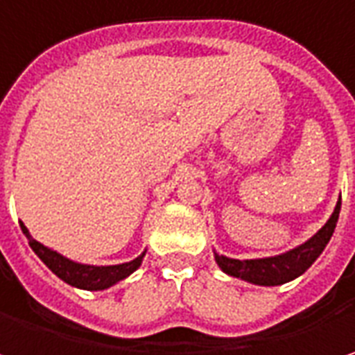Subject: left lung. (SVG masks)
I'll use <instances>...</instances> for the list:
<instances>
[{
  "label": "left lung",
  "mask_w": 355,
  "mask_h": 355,
  "mask_svg": "<svg viewBox=\"0 0 355 355\" xmlns=\"http://www.w3.org/2000/svg\"><path fill=\"white\" fill-rule=\"evenodd\" d=\"M340 208H342V200L336 202V208L328 218V223L324 224L312 239L302 242L292 250H286L282 254L268 256V258H252V260H236V258H228V256L214 252V260L224 274L240 278L244 282L256 286L286 284V282L302 276L316 262L318 256L324 252L326 244L330 242L331 234H334V228L338 224Z\"/></svg>",
  "instance_id": "obj_1"
}]
</instances>
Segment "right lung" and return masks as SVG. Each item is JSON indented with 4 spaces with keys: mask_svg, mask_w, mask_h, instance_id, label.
<instances>
[{
    "mask_svg": "<svg viewBox=\"0 0 355 355\" xmlns=\"http://www.w3.org/2000/svg\"><path fill=\"white\" fill-rule=\"evenodd\" d=\"M24 234L29 240V246L35 254L43 260V264L53 272L55 276H59L63 282H67L69 286L81 288V290H107L111 286H115L116 282L125 280L127 276H131L135 270L141 266L143 258L147 254V250L141 256H137L131 262H123V264H113V266H93V264H81L69 260L63 254H59L53 248L43 246L41 242L33 239L27 230V226L24 223H19Z\"/></svg>",
    "mask_w": 355,
    "mask_h": 355,
    "instance_id": "1",
    "label": "right lung"
}]
</instances>
